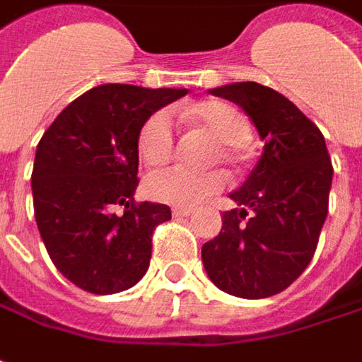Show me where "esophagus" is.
I'll return each mask as SVG.
<instances>
[{"mask_svg":"<svg viewBox=\"0 0 362 362\" xmlns=\"http://www.w3.org/2000/svg\"><path fill=\"white\" fill-rule=\"evenodd\" d=\"M172 214L174 216H190L192 209L190 206H172Z\"/></svg>","mask_w":362,"mask_h":362,"instance_id":"1","label":"esophagus"}]
</instances>
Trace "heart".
<instances>
[{
  "instance_id": "1",
  "label": "heart",
  "mask_w": 362,
  "mask_h": 362,
  "mask_svg": "<svg viewBox=\"0 0 362 362\" xmlns=\"http://www.w3.org/2000/svg\"><path fill=\"white\" fill-rule=\"evenodd\" d=\"M182 119H190L206 127L218 144L214 160H221L228 168H239L245 162L243 144L251 135L249 117L235 105L218 99H204L190 107H182ZM176 148V121L172 111L160 109L141 125L137 137V150L144 164L158 168L168 164ZM225 186V176L218 170L194 172L186 168H168L151 174L146 190L153 200L174 206H194L204 198L216 194Z\"/></svg>"
}]
</instances>
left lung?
I'll use <instances>...</instances> for the list:
<instances>
[{
    "label": "left lung",
    "instance_id": "1",
    "mask_svg": "<svg viewBox=\"0 0 362 362\" xmlns=\"http://www.w3.org/2000/svg\"><path fill=\"white\" fill-rule=\"evenodd\" d=\"M237 103L257 127L263 156L230 198L221 233L202 245L204 269L218 290L245 300L269 298L312 261L332 186L322 132L284 95L259 83L211 88Z\"/></svg>",
    "mask_w": 362,
    "mask_h": 362
}]
</instances>
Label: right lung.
Listing matches in <instances>:
<instances>
[{"mask_svg":"<svg viewBox=\"0 0 362 362\" xmlns=\"http://www.w3.org/2000/svg\"><path fill=\"white\" fill-rule=\"evenodd\" d=\"M186 88L101 85L52 121L32 170L34 214L56 269L81 290H129L148 272L170 206L135 202L141 125ZM119 206L123 213H115Z\"/></svg>","mask_w":362,"mask_h":362,"instance_id":"add662e5","label":"right lung"}]
</instances>
